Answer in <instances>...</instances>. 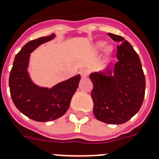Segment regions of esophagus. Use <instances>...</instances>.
Masks as SVG:
<instances>
[{
  "mask_svg": "<svg viewBox=\"0 0 159 159\" xmlns=\"http://www.w3.org/2000/svg\"><path fill=\"white\" fill-rule=\"evenodd\" d=\"M81 77H82V78H86V77H88V70H82V71H81Z\"/></svg>",
  "mask_w": 159,
  "mask_h": 159,
  "instance_id": "esophagus-1",
  "label": "esophagus"
}]
</instances>
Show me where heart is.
I'll list each match as a JSON object with an SVG mask.
<instances>
[{
	"label": "heart",
	"mask_w": 159,
	"mask_h": 159,
	"mask_svg": "<svg viewBox=\"0 0 159 159\" xmlns=\"http://www.w3.org/2000/svg\"><path fill=\"white\" fill-rule=\"evenodd\" d=\"M106 47H107L106 42H102V41H100V42H98L97 43H96L94 48H95L96 52H102V51L105 50ZM106 52H107V53L111 54V53L112 52V47H107Z\"/></svg>",
	"instance_id": "heart-1"
}]
</instances>
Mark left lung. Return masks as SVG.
Segmentation results:
<instances>
[{"mask_svg": "<svg viewBox=\"0 0 159 159\" xmlns=\"http://www.w3.org/2000/svg\"><path fill=\"white\" fill-rule=\"evenodd\" d=\"M117 43V62L114 68L90 74L93 83V113L108 124H122L139 112L145 94V77L141 61L133 47L123 36L108 33Z\"/></svg>", "mask_w": 159, "mask_h": 159, "instance_id": "obj_1", "label": "left lung"}]
</instances>
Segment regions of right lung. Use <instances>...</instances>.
Here are the masks:
<instances>
[{
  "label": "right lung",
  "mask_w": 159,
  "mask_h": 159,
  "mask_svg": "<svg viewBox=\"0 0 159 159\" xmlns=\"http://www.w3.org/2000/svg\"><path fill=\"white\" fill-rule=\"evenodd\" d=\"M55 37V34H52L27 42L16 55L10 73L12 101L21 113L36 122L53 121L63 116L81 79V76L77 74L51 88L38 86L31 80L28 71L31 53Z\"/></svg>",
  "instance_id": "add662e5"
}]
</instances>
